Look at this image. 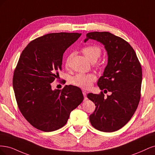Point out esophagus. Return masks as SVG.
Listing matches in <instances>:
<instances>
[{
    "instance_id": "obj_1",
    "label": "esophagus",
    "mask_w": 155,
    "mask_h": 155,
    "mask_svg": "<svg viewBox=\"0 0 155 155\" xmlns=\"http://www.w3.org/2000/svg\"><path fill=\"white\" fill-rule=\"evenodd\" d=\"M83 95H84V101H87V94H86V91H83Z\"/></svg>"
}]
</instances>
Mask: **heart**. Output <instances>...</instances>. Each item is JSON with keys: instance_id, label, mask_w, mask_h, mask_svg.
I'll use <instances>...</instances> for the list:
<instances>
[{"instance_id": "1", "label": "heart", "mask_w": 155, "mask_h": 155, "mask_svg": "<svg viewBox=\"0 0 155 155\" xmlns=\"http://www.w3.org/2000/svg\"><path fill=\"white\" fill-rule=\"evenodd\" d=\"M82 51L91 62H95L101 56L102 50L101 48L96 45H87L82 48ZM72 57V54H69L66 59V66L68 67L69 61ZM97 78L94 74L88 73H78L73 76L70 79V82L74 86L80 87L83 89H88L91 86V84Z\"/></svg>"}]
</instances>
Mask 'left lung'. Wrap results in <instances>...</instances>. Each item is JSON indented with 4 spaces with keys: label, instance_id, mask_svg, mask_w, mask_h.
Listing matches in <instances>:
<instances>
[{
    "label": "left lung",
    "instance_id": "1",
    "mask_svg": "<svg viewBox=\"0 0 155 155\" xmlns=\"http://www.w3.org/2000/svg\"><path fill=\"white\" fill-rule=\"evenodd\" d=\"M87 38L104 45L108 63L97 85L101 90L110 92L107 97L89 93L87 98L95 104L89 116L93 127L104 132H113L124 127L131 118L141 96L142 72L135 51L127 41L109 32H90ZM105 93V92H104Z\"/></svg>",
    "mask_w": 155,
    "mask_h": 155
}]
</instances>
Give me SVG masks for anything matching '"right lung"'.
Wrapping results in <instances>:
<instances>
[{
  "label": "right lung",
  "mask_w": 155,
  "mask_h": 155,
  "mask_svg": "<svg viewBox=\"0 0 155 155\" xmlns=\"http://www.w3.org/2000/svg\"><path fill=\"white\" fill-rule=\"evenodd\" d=\"M78 33H53L38 37L22 51L13 73V86L20 111L32 126L56 131L84 100L81 89L66 86L52 90L62 70L63 54L81 37Z\"/></svg>",
  "instance_id": "obj_1"
}]
</instances>
